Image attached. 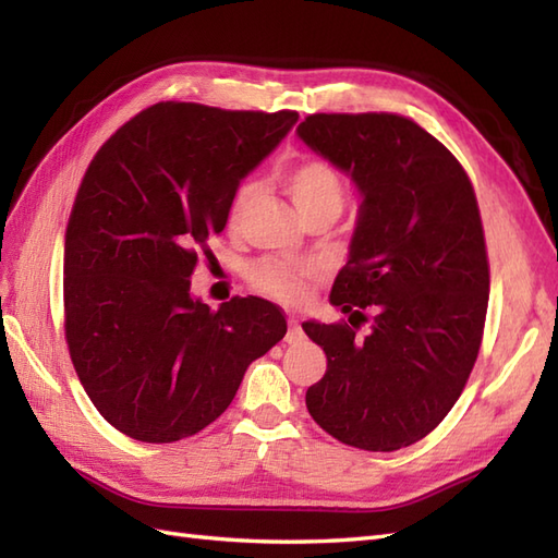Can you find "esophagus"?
<instances>
[{
    "label": "esophagus",
    "mask_w": 558,
    "mask_h": 558,
    "mask_svg": "<svg viewBox=\"0 0 558 558\" xmlns=\"http://www.w3.org/2000/svg\"><path fill=\"white\" fill-rule=\"evenodd\" d=\"M304 338V330H302V326L294 322V318H290V328H288V333H286V342H290V345H294V342H300Z\"/></svg>",
    "instance_id": "34e87169"
}]
</instances>
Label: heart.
Here are the masks:
<instances>
[{
	"mask_svg": "<svg viewBox=\"0 0 558 558\" xmlns=\"http://www.w3.org/2000/svg\"><path fill=\"white\" fill-rule=\"evenodd\" d=\"M282 184H286L288 194L292 196L302 218L316 216V213H333L338 218V213L345 206V180H342L336 165H330L324 158H302L290 165V168L282 172ZM254 194L256 186L252 182H244L236 189L228 210L230 228L240 225ZM312 276V268H300L276 258L258 260L256 266L248 268V280H252V286L258 292H264L268 298L286 304L302 302L306 294V282H310Z\"/></svg>",
	"mask_w": 558,
	"mask_h": 558,
	"instance_id": "1",
	"label": "heart"
}]
</instances>
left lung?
<instances>
[{
    "mask_svg": "<svg viewBox=\"0 0 558 558\" xmlns=\"http://www.w3.org/2000/svg\"><path fill=\"white\" fill-rule=\"evenodd\" d=\"M298 134L362 194L350 258L330 290L350 324H302L328 357L306 408L342 444L405 448L456 405L482 345L489 260L475 189L410 117L322 112ZM364 320L373 328L360 337Z\"/></svg>",
    "mask_w": 558,
    "mask_h": 558,
    "instance_id": "1",
    "label": "left lung"
}]
</instances>
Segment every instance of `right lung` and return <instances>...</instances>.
Returning <instances> with one entry per match:
<instances>
[{
  "mask_svg": "<svg viewBox=\"0 0 558 558\" xmlns=\"http://www.w3.org/2000/svg\"><path fill=\"white\" fill-rule=\"evenodd\" d=\"M298 112L158 102L90 160L64 236V333L93 405L146 444L198 434L246 366L288 333L276 304L192 298V272L228 225L242 177Z\"/></svg>",
  "mask_w": 558,
  "mask_h": 558,
  "instance_id": "obj_1",
  "label": "right lung"
}]
</instances>
